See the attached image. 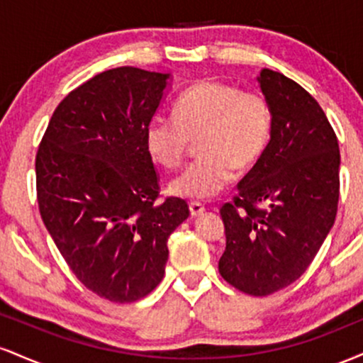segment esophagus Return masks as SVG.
<instances>
[{
    "mask_svg": "<svg viewBox=\"0 0 363 363\" xmlns=\"http://www.w3.org/2000/svg\"><path fill=\"white\" fill-rule=\"evenodd\" d=\"M189 211H191V216H199L203 215V211H205V206H203L201 203L193 201L189 203Z\"/></svg>",
    "mask_w": 363,
    "mask_h": 363,
    "instance_id": "obj_1",
    "label": "esophagus"
}]
</instances>
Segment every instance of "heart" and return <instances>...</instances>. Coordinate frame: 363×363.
I'll use <instances>...</instances> for the list:
<instances>
[{
	"label": "heart",
	"mask_w": 363,
	"mask_h": 363,
	"mask_svg": "<svg viewBox=\"0 0 363 363\" xmlns=\"http://www.w3.org/2000/svg\"><path fill=\"white\" fill-rule=\"evenodd\" d=\"M174 119L153 118L145 129L148 157L162 169L179 167L189 141L199 158L170 182L169 191L186 199L218 194L239 172L264 155L273 129L269 104L257 90L234 83L199 80L182 91L172 107Z\"/></svg>",
	"instance_id": "obj_1"
}]
</instances>
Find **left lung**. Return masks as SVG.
<instances>
[{
    "label": "left lung",
    "instance_id": "obj_1",
    "mask_svg": "<svg viewBox=\"0 0 363 363\" xmlns=\"http://www.w3.org/2000/svg\"><path fill=\"white\" fill-rule=\"evenodd\" d=\"M273 129L264 155L220 208L227 245L225 281L264 297L302 277L338 211L340 148L315 99L285 74L262 69Z\"/></svg>",
    "mask_w": 363,
    "mask_h": 363
}]
</instances>
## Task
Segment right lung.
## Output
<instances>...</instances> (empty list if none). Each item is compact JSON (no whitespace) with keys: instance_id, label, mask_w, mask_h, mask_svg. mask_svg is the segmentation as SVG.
I'll return each mask as SVG.
<instances>
[{"instance_id":"obj_1","label":"right lung","mask_w":363,"mask_h":363,"mask_svg":"<svg viewBox=\"0 0 363 363\" xmlns=\"http://www.w3.org/2000/svg\"><path fill=\"white\" fill-rule=\"evenodd\" d=\"M169 74L121 66L69 91L35 157L37 203L69 269L111 302L148 295L165 273L169 235L189 216L181 198L158 203L145 129Z\"/></svg>"}]
</instances>
